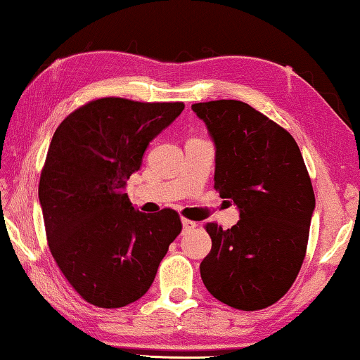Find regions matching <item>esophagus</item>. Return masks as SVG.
I'll use <instances>...</instances> for the list:
<instances>
[{
  "label": "esophagus",
  "mask_w": 360,
  "mask_h": 360,
  "mask_svg": "<svg viewBox=\"0 0 360 360\" xmlns=\"http://www.w3.org/2000/svg\"><path fill=\"white\" fill-rule=\"evenodd\" d=\"M181 226H184L185 232H188V231H193V229L196 227V222L190 221V219H181Z\"/></svg>",
  "instance_id": "34e87169"
}]
</instances>
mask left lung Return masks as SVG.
Listing matches in <instances>:
<instances>
[{
  "label": "left lung",
  "mask_w": 360,
  "mask_h": 360,
  "mask_svg": "<svg viewBox=\"0 0 360 360\" xmlns=\"http://www.w3.org/2000/svg\"><path fill=\"white\" fill-rule=\"evenodd\" d=\"M214 143V188L240 212L224 231L206 224L212 247L200 264L212 297L238 310H262L299 274L315 195L295 139L240 101L191 105Z\"/></svg>",
  "instance_id": "left-lung-1"
}]
</instances>
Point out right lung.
<instances>
[{"mask_svg": "<svg viewBox=\"0 0 360 360\" xmlns=\"http://www.w3.org/2000/svg\"><path fill=\"white\" fill-rule=\"evenodd\" d=\"M184 108L97 98L51 138L39 184L46 240L68 283L92 305L120 309L141 299L181 231L175 211L134 210L124 188L149 143Z\"/></svg>", "mask_w": 360, "mask_h": 360, "instance_id": "1", "label": "right lung"}]
</instances>
